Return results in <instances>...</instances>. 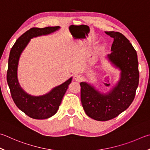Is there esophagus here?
Returning a JSON list of instances; mask_svg holds the SVG:
<instances>
[{"label":"esophagus","mask_w":150,"mask_h":150,"mask_svg":"<svg viewBox=\"0 0 150 150\" xmlns=\"http://www.w3.org/2000/svg\"><path fill=\"white\" fill-rule=\"evenodd\" d=\"M74 79L75 81H77V82H80L82 80V77H81V75H75L74 76Z\"/></svg>","instance_id":"34e87169"}]
</instances>
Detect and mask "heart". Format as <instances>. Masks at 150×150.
I'll use <instances>...</instances> for the list:
<instances>
[{
  "instance_id": "b5f03b06",
  "label": "heart",
  "mask_w": 150,
  "mask_h": 150,
  "mask_svg": "<svg viewBox=\"0 0 150 150\" xmlns=\"http://www.w3.org/2000/svg\"><path fill=\"white\" fill-rule=\"evenodd\" d=\"M105 46L104 45H100L98 47L96 48L95 54L96 56H100L105 52Z\"/></svg>"
}]
</instances>
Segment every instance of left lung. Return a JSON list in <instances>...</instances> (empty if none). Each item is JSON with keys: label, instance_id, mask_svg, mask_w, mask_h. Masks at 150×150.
<instances>
[{"label": "left lung", "instance_id": "left-lung-1", "mask_svg": "<svg viewBox=\"0 0 150 150\" xmlns=\"http://www.w3.org/2000/svg\"><path fill=\"white\" fill-rule=\"evenodd\" d=\"M112 37L109 60L121 71L120 80L107 94H101L90 84L80 83L81 100L87 115L96 121H105L116 117L126 110L134 99L139 83L137 51L119 32L105 31Z\"/></svg>", "mask_w": 150, "mask_h": 150}]
</instances>
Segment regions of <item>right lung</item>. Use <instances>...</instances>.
Instances as JSON below:
<instances>
[{
	"label": "right lung",
	"instance_id": "1",
	"mask_svg": "<svg viewBox=\"0 0 150 150\" xmlns=\"http://www.w3.org/2000/svg\"><path fill=\"white\" fill-rule=\"evenodd\" d=\"M59 29V26L47 27L45 28H33L19 37L11 48L6 75L11 96L16 106L33 119H45L56 113L62 98L69 84L71 83L72 77L54 88L47 94L40 96H31L21 88L18 83L17 70L19 59L31 39L50 34Z\"/></svg>",
	"mask_w": 150,
	"mask_h": 150
}]
</instances>
